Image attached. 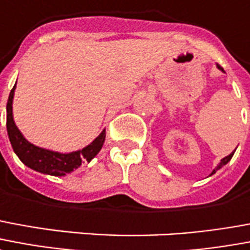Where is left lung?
Listing matches in <instances>:
<instances>
[{
  "label": "left lung",
  "mask_w": 250,
  "mask_h": 250,
  "mask_svg": "<svg viewBox=\"0 0 250 250\" xmlns=\"http://www.w3.org/2000/svg\"><path fill=\"white\" fill-rule=\"evenodd\" d=\"M217 67H219L220 70H221V71H224V68L221 67L220 64H217ZM234 151H236V149H234ZM233 153H234V152H232V153H230V155H228V156H225V158H224V159H221V162H220V164H219V166H217V167L214 168V169H213V171H212V173H210V175H213L214 172L217 171V169H220V168L223 167V166H225V164H227V163H228L229 160L232 159V156H233Z\"/></svg>",
  "instance_id": "1"
}]
</instances>
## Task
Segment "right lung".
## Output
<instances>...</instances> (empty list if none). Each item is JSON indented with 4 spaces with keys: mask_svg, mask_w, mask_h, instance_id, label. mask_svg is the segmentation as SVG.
I'll use <instances>...</instances> for the list:
<instances>
[{
    "mask_svg": "<svg viewBox=\"0 0 250 250\" xmlns=\"http://www.w3.org/2000/svg\"><path fill=\"white\" fill-rule=\"evenodd\" d=\"M17 83V82H16ZM16 84L9 94L6 104V128L9 140L12 143L16 155L25 166L41 173L51 176H64L81 167L82 162H91L101 151L106 139V130H103L91 143L79 151L70 153H61L50 149L37 147L27 142L13 119V98Z\"/></svg>",
    "mask_w": 250,
    "mask_h": 250,
    "instance_id": "add662e5",
    "label": "right lung"
}]
</instances>
